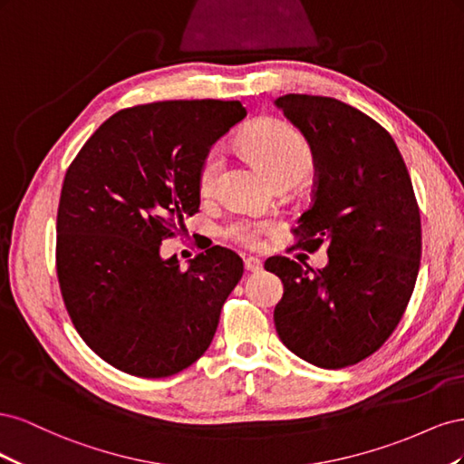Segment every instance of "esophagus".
Listing matches in <instances>:
<instances>
[{
	"label": "esophagus",
	"mask_w": 464,
	"mask_h": 464,
	"mask_svg": "<svg viewBox=\"0 0 464 464\" xmlns=\"http://www.w3.org/2000/svg\"><path fill=\"white\" fill-rule=\"evenodd\" d=\"M244 266H246L247 273H259L263 269V263L257 257H246Z\"/></svg>",
	"instance_id": "34e87169"
}]
</instances>
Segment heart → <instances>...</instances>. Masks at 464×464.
<instances>
[{
  "instance_id": "obj_1",
  "label": "heart",
  "mask_w": 464,
  "mask_h": 464,
  "mask_svg": "<svg viewBox=\"0 0 464 464\" xmlns=\"http://www.w3.org/2000/svg\"><path fill=\"white\" fill-rule=\"evenodd\" d=\"M242 149L254 162L269 174L275 181L304 178L314 164V152L305 137L283 120L265 118L254 121L240 137ZM224 168V154L220 149H210L198 170V188L203 198H210L218 188L220 174ZM275 230L273 220L254 218H234L224 227V236L230 242L254 249L261 244L263 236Z\"/></svg>"
}]
</instances>
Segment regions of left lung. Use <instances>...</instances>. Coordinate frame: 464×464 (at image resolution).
Segmentation results:
<instances>
[{
    "mask_svg": "<svg viewBox=\"0 0 464 464\" xmlns=\"http://www.w3.org/2000/svg\"><path fill=\"white\" fill-rule=\"evenodd\" d=\"M276 108L314 152V198L298 218L296 247L327 246L314 271L288 257L265 269L283 280L275 327L283 344L317 368L354 366L397 329L422 256L412 181L392 137L336 98L285 94Z\"/></svg>",
    "mask_w": 464,
    "mask_h": 464,
    "instance_id": "1",
    "label": "left lung"
}]
</instances>
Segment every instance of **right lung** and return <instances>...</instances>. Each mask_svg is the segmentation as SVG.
<instances>
[{"instance_id": "add662e5", "label": "right lung", "mask_w": 464, "mask_h": 464, "mask_svg": "<svg viewBox=\"0 0 464 464\" xmlns=\"http://www.w3.org/2000/svg\"><path fill=\"white\" fill-rule=\"evenodd\" d=\"M237 101H166L116 111L69 164L55 271L81 339L110 366L168 377L198 362L244 263L213 246L184 271L160 257L199 210L198 170L246 118Z\"/></svg>"}]
</instances>
